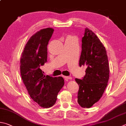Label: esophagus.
Wrapping results in <instances>:
<instances>
[{
  "mask_svg": "<svg viewBox=\"0 0 126 126\" xmlns=\"http://www.w3.org/2000/svg\"><path fill=\"white\" fill-rule=\"evenodd\" d=\"M63 77L64 78L65 80V81H68V80H70V79H72V77H67V76H63Z\"/></svg>",
  "mask_w": 126,
  "mask_h": 126,
  "instance_id": "esophagus-1",
  "label": "esophagus"
}]
</instances>
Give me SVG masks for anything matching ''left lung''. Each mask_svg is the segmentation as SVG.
I'll return each instance as SVG.
<instances>
[{
	"instance_id": "left-lung-1",
	"label": "left lung",
	"mask_w": 126,
	"mask_h": 126,
	"mask_svg": "<svg viewBox=\"0 0 126 126\" xmlns=\"http://www.w3.org/2000/svg\"><path fill=\"white\" fill-rule=\"evenodd\" d=\"M79 65L86 66L85 75L76 78L79 89L78 102L84 108H90L101 97L108 83L109 66L106 49L97 36L86 28L82 38Z\"/></svg>"
}]
</instances>
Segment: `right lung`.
<instances>
[{"mask_svg": "<svg viewBox=\"0 0 126 126\" xmlns=\"http://www.w3.org/2000/svg\"><path fill=\"white\" fill-rule=\"evenodd\" d=\"M54 30H41L31 36L20 59V73L29 94L43 108L55 104L58 94L64 84L62 77L43 75L40 67L47 62V45Z\"/></svg>", "mask_w": 126, "mask_h": 126, "instance_id": "obj_1", "label": "right lung"}]
</instances>
